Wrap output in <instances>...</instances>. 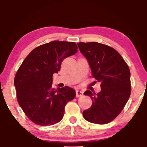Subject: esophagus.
I'll return each instance as SVG.
<instances>
[{"label": "esophagus", "instance_id": "1", "mask_svg": "<svg viewBox=\"0 0 147 147\" xmlns=\"http://www.w3.org/2000/svg\"><path fill=\"white\" fill-rule=\"evenodd\" d=\"M83 96V92L80 90H76V97H80Z\"/></svg>", "mask_w": 147, "mask_h": 147}]
</instances>
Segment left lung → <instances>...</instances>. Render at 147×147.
<instances>
[{"instance_id": "obj_1", "label": "left lung", "mask_w": 147, "mask_h": 147, "mask_svg": "<svg viewBox=\"0 0 147 147\" xmlns=\"http://www.w3.org/2000/svg\"><path fill=\"white\" fill-rule=\"evenodd\" d=\"M92 70V75L101 84V91L84 92L92 100V106L83 112L88 122L109 123L117 117L128 102L131 92L129 67L117 51L97 42L78 43Z\"/></svg>"}]
</instances>
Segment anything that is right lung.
Here are the masks:
<instances>
[{"label":"right lung","mask_w":147,"mask_h":147,"mask_svg":"<svg viewBox=\"0 0 147 147\" xmlns=\"http://www.w3.org/2000/svg\"><path fill=\"white\" fill-rule=\"evenodd\" d=\"M77 51L74 42L51 41L31 51L18 69L14 80L18 103L35 124L48 126L59 122L66 104L76 97L73 88L55 90L52 82L62 61Z\"/></svg>","instance_id":"add662e5"}]
</instances>
